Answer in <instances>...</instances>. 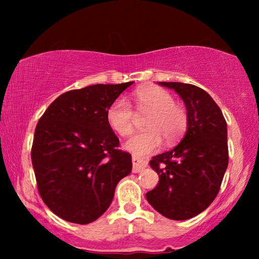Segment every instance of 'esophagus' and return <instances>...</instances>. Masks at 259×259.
I'll return each mask as SVG.
<instances>
[{
  "instance_id": "34e87169",
  "label": "esophagus",
  "mask_w": 259,
  "mask_h": 259,
  "mask_svg": "<svg viewBox=\"0 0 259 259\" xmlns=\"http://www.w3.org/2000/svg\"><path fill=\"white\" fill-rule=\"evenodd\" d=\"M132 164H133V172H139L141 169L145 168L147 166V161L144 160L143 158L137 157V155H133L132 157Z\"/></svg>"
}]
</instances>
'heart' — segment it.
Here are the masks:
<instances>
[{"instance_id": "b5f03b06", "label": "heart", "mask_w": 259, "mask_h": 259, "mask_svg": "<svg viewBox=\"0 0 259 259\" xmlns=\"http://www.w3.org/2000/svg\"><path fill=\"white\" fill-rule=\"evenodd\" d=\"M138 114H147L144 126L147 130L137 133L126 143V148L139 157H146L161 146L178 141L187 130L189 114L183 105L175 102L172 94L158 86H145L133 94ZM137 113L125 99L118 98L106 113L108 125L119 136L128 137L136 127Z\"/></svg>"}]
</instances>
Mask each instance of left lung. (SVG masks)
Instances as JSON below:
<instances>
[{"label": "left lung", "instance_id": "left-lung-1", "mask_svg": "<svg viewBox=\"0 0 259 259\" xmlns=\"http://www.w3.org/2000/svg\"><path fill=\"white\" fill-rule=\"evenodd\" d=\"M179 94L186 106L189 125L183 140L150 161L159 183L146 193L154 210L173 221L199 214L217 197L228 168V127L210 95L190 83L159 82Z\"/></svg>", "mask_w": 259, "mask_h": 259}]
</instances>
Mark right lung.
Segmentation results:
<instances>
[{
    "mask_svg": "<svg viewBox=\"0 0 259 259\" xmlns=\"http://www.w3.org/2000/svg\"><path fill=\"white\" fill-rule=\"evenodd\" d=\"M132 83L66 92L38 120L31 162L38 193L58 217L75 224L97 221L132 171V157L118 150L106 118L109 105Z\"/></svg>",
    "mask_w": 259,
    "mask_h": 259,
    "instance_id": "right-lung-1",
    "label": "right lung"
}]
</instances>
